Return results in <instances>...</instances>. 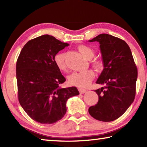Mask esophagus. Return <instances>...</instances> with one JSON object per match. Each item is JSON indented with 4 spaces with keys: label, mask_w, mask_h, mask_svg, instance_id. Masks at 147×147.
<instances>
[{
    "label": "esophagus",
    "mask_w": 147,
    "mask_h": 147,
    "mask_svg": "<svg viewBox=\"0 0 147 147\" xmlns=\"http://www.w3.org/2000/svg\"><path fill=\"white\" fill-rule=\"evenodd\" d=\"M78 91H79L80 93V94L85 93H86V91H87V90H86V89H82V88H78Z\"/></svg>",
    "instance_id": "1"
}]
</instances>
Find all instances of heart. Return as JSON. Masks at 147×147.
Masks as SVG:
<instances>
[{
  "instance_id": "obj_1",
  "label": "heart",
  "mask_w": 147,
  "mask_h": 147,
  "mask_svg": "<svg viewBox=\"0 0 147 147\" xmlns=\"http://www.w3.org/2000/svg\"><path fill=\"white\" fill-rule=\"evenodd\" d=\"M78 50L82 56L87 59H91L94 56V52L91 47L84 45L78 46ZM65 53H59L54 57V63L59 70L66 71L67 67L65 61ZM91 65L96 71H100L103 68V62L100 59L94 58L91 61ZM94 74L92 70L82 72H74L68 77V82L71 86L78 88H86L89 86L94 78Z\"/></svg>"
}]
</instances>
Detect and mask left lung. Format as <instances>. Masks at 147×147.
<instances>
[{"label": "left lung", "instance_id": "obj_1", "mask_svg": "<svg viewBox=\"0 0 147 147\" xmlns=\"http://www.w3.org/2000/svg\"><path fill=\"white\" fill-rule=\"evenodd\" d=\"M89 41H97L104 69L96 83L103 87L94 91L98 101L89 108L94 119L113 121L123 115L134 100L138 69L128 44L111 35L102 34Z\"/></svg>", "mask_w": 147, "mask_h": 147}]
</instances>
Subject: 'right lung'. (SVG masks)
I'll list each match as a JSON object with an SVG mask.
<instances>
[{"label": "right lung", "instance_id": "1", "mask_svg": "<svg viewBox=\"0 0 147 147\" xmlns=\"http://www.w3.org/2000/svg\"><path fill=\"white\" fill-rule=\"evenodd\" d=\"M69 46L50 35L27 42L16 64L18 98L22 108L34 121L55 123L67 111L66 102L79 94L75 87L60 88L66 80L54 63L59 51Z\"/></svg>", "mask_w": 147, "mask_h": 147}]
</instances>
